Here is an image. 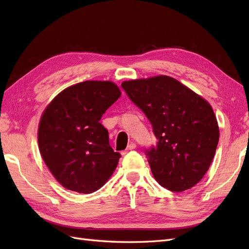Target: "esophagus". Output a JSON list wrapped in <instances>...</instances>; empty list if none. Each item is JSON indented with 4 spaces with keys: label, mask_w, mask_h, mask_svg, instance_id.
Masks as SVG:
<instances>
[{
    "label": "esophagus",
    "mask_w": 249,
    "mask_h": 249,
    "mask_svg": "<svg viewBox=\"0 0 249 249\" xmlns=\"http://www.w3.org/2000/svg\"><path fill=\"white\" fill-rule=\"evenodd\" d=\"M135 147H136V144H135V143L134 142H131L130 143V144L129 145H127V147L124 150V152L122 153L123 155H125V154H127V153H129L130 152V150H132V149H134Z\"/></svg>",
    "instance_id": "1"
}]
</instances>
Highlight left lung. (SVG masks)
<instances>
[{
    "instance_id": "left-lung-1",
    "label": "left lung",
    "mask_w": 249,
    "mask_h": 249,
    "mask_svg": "<svg viewBox=\"0 0 249 249\" xmlns=\"http://www.w3.org/2000/svg\"><path fill=\"white\" fill-rule=\"evenodd\" d=\"M122 87L153 125L158 143L145 155L157 182L173 192L196 185L219 140L211 105L168 76L124 81Z\"/></svg>"
}]
</instances>
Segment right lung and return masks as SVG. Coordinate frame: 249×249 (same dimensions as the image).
Instances as JSON below:
<instances>
[{
	"mask_svg": "<svg viewBox=\"0 0 249 249\" xmlns=\"http://www.w3.org/2000/svg\"><path fill=\"white\" fill-rule=\"evenodd\" d=\"M122 95L110 81H85L60 92L43 111L38 126L42 159L58 182L92 193L114 172L120 154L109 144L103 114Z\"/></svg>",
	"mask_w": 249,
	"mask_h": 249,
	"instance_id": "obj_1",
	"label": "right lung"
}]
</instances>
